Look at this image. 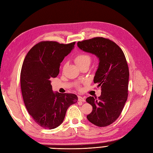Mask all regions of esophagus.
Segmentation results:
<instances>
[{
    "mask_svg": "<svg viewBox=\"0 0 153 153\" xmlns=\"http://www.w3.org/2000/svg\"><path fill=\"white\" fill-rule=\"evenodd\" d=\"M78 101H82V102H84L85 99L83 98L82 96H78Z\"/></svg>",
    "mask_w": 153,
    "mask_h": 153,
    "instance_id": "34e87169",
    "label": "esophagus"
}]
</instances>
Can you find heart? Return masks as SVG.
I'll return each instance as SVG.
<instances>
[{"label": "heart", "instance_id": "b5f03b06", "mask_svg": "<svg viewBox=\"0 0 153 153\" xmlns=\"http://www.w3.org/2000/svg\"><path fill=\"white\" fill-rule=\"evenodd\" d=\"M91 57L87 53H80L76 55L75 58V62L78 66H80L82 64L85 63H91Z\"/></svg>", "mask_w": 153, "mask_h": 153}]
</instances>
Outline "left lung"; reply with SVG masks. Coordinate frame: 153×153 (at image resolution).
Returning <instances> with one entry per match:
<instances>
[{
    "instance_id": "obj_1",
    "label": "left lung",
    "mask_w": 153,
    "mask_h": 153,
    "mask_svg": "<svg viewBox=\"0 0 153 153\" xmlns=\"http://www.w3.org/2000/svg\"><path fill=\"white\" fill-rule=\"evenodd\" d=\"M77 46L99 59L94 83L101 86L98 98L89 96L86 101L92 106L87 118L93 124L105 127L113 123L121 115L128 98L129 69L126 57L114 41L101 37L78 41Z\"/></svg>"
}]
</instances>
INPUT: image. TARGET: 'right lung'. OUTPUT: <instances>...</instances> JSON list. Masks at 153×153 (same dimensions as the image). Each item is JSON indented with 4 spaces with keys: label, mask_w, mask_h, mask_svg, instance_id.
<instances>
[{
    "label": "right lung",
    "mask_w": 153,
    "mask_h": 153,
    "mask_svg": "<svg viewBox=\"0 0 153 153\" xmlns=\"http://www.w3.org/2000/svg\"><path fill=\"white\" fill-rule=\"evenodd\" d=\"M75 44L41 41L29 51L23 62L20 73L23 99L30 116L43 128L52 129L60 126L69 106L77 102L75 94L53 92L50 80L59 75L60 64Z\"/></svg>",
    "instance_id": "obj_1"
}]
</instances>
